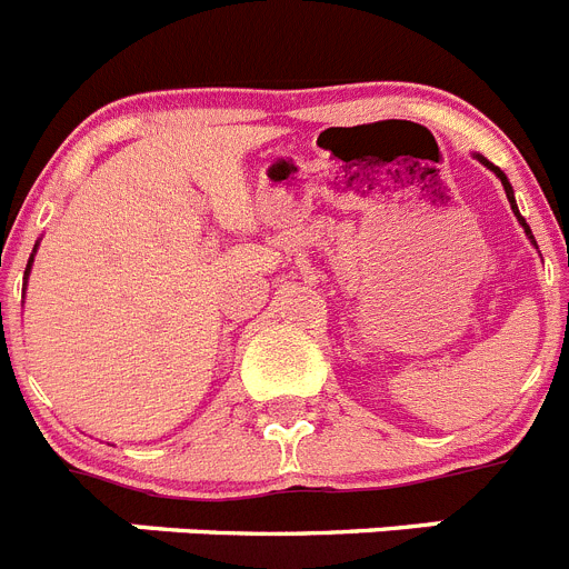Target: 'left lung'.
Segmentation results:
<instances>
[{
	"instance_id": "obj_1",
	"label": "left lung",
	"mask_w": 569,
	"mask_h": 569,
	"mask_svg": "<svg viewBox=\"0 0 569 569\" xmlns=\"http://www.w3.org/2000/svg\"><path fill=\"white\" fill-rule=\"evenodd\" d=\"M476 159H479V162H481V164H487V168H490V170H492V173L499 176V179H501V184H505V193H507V199H510V208H512V213H516V219H519V224H521V228H525L527 239H532V233H530V224H527V222H525V216H521V213H519V208H516V199H512V188H510V182H507V176H505V173H501V170H499V168H496V164H490V162H487L485 156H479V153H476ZM532 244H536V239H532Z\"/></svg>"
}]
</instances>
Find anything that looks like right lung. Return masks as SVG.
Wrapping results in <instances>:
<instances>
[{
  "label": "right lung",
  "instance_id": "1",
  "mask_svg": "<svg viewBox=\"0 0 569 569\" xmlns=\"http://www.w3.org/2000/svg\"><path fill=\"white\" fill-rule=\"evenodd\" d=\"M37 250V248H33ZM30 261H33V256H30ZM30 261H28V270H24V279H28V273H30Z\"/></svg>",
  "mask_w": 569,
  "mask_h": 569
}]
</instances>
